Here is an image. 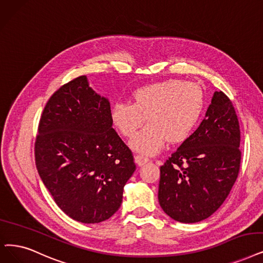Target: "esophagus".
Returning a JSON list of instances; mask_svg holds the SVG:
<instances>
[{"label": "esophagus", "instance_id": "obj_1", "mask_svg": "<svg viewBox=\"0 0 263 263\" xmlns=\"http://www.w3.org/2000/svg\"><path fill=\"white\" fill-rule=\"evenodd\" d=\"M148 162H149V159H146V157H144L142 155H135V163L138 166H142Z\"/></svg>", "mask_w": 263, "mask_h": 263}]
</instances>
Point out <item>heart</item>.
I'll return each instance as SVG.
<instances>
[{"mask_svg": "<svg viewBox=\"0 0 263 263\" xmlns=\"http://www.w3.org/2000/svg\"><path fill=\"white\" fill-rule=\"evenodd\" d=\"M133 103L113 104L110 118L127 138L145 121L149 125L130 141V148L145 155L159 153L168 141L180 143L194 129L204 109L203 88L194 82L168 79L141 86L133 92Z\"/></svg>", "mask_w": 263, "mask_h": 263, "instance_id": "1", "label": "heart"}]
</instances>
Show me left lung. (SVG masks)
Masks as SVG:
<instances>
[{
  "mask_svg": "<svg viewBox=\"0 0 263 263\" xmlns=\"http://www.w3.org/2000/svg\"><path fill=\"white\" fill-rule=\"evenodd\" d=\"M234 107L215 91L205 118L161 167L159 202L172 219L195 223L212 216L232 189L240 164Z\"/></svg>",
  "mask_w": 263,
  "mask_h": 263,
  "instance_id": "1",
  "label": "left lung"
}]
</instances>
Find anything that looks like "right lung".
Returning a JSON list of instances; mask_svg holds the SVG:
<instances>
[{
	"label": "right lung",
	"mask_w": 263,
	"mask_h": 263,
	"mask_svg": "<svg viewBox=\"0 0 263 263\" xmlns=\"http://www.w3.org/2000/svg\"><path fill=\"white\" fill-rule=\"evenodd\" d=\"M110 112L109 99L82 76L49 98L40 120L39 175L61 211L82 223H98L117 213L136 171Z\"/></svg>",
	"instance_id": "right-lung-1"
}]
</instances>
